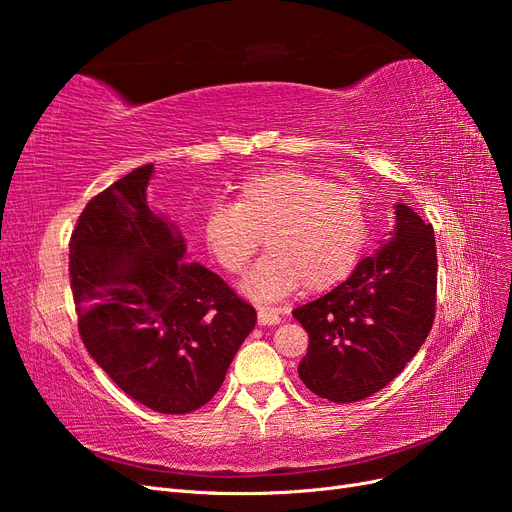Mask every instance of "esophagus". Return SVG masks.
<instances>
[{"mask_svg": "<svg viewBox=\"0 0 512 512\" xmlns=\"http://www.w3.org/2000/svg\"><path fill=\"white\" fill-rule=\"evenodd\" d=\"M282 320V314L277 307H258V324L267 327V324H277Z\"/></svg>", "mask_w": 512, "mask_h": 512, "instance_id": "esophagus-1", "label": "esophagus"}]
</instances>
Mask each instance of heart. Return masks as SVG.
<instances>
[{"instance_id":"1","label":"heart","mask_w":512,"mask_h":512,"mask_svg":"<svg viewBox=\"0 0 512 512\" xmlns=\"http://www.w3.org/2000/svg\"><path fill=\"white\" fill-rule=\"evenodd\" d=\"M203 237L230 275L245 271L267 237L269 254L245 275L243 290L275 301L303 284L320 292L344 282L365 250L369 215L359 190L286 166L247 177L235 203L209 207Z\"/></svg>"}]
</instances>
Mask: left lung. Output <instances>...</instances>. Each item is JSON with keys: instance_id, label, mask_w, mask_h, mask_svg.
Returning <instances> with one entry per match:
<instances>
[{"instance_id": "8db88e82", "label": "left lung", "mask_w": 512, "mask_h": 512, "mask_svg": "<svg viewBox=\"0 0 512 512\" xmlns=\"http://www.w3.org/2000/svg\"><path fill=\"white\" fill-rule=\"evenodd\" d=\"M433 226L399 203L393 239L346 282L292 312L309 346L299 376L309 391L352 404L384 389L418 352L436 318Z\"/></svg>"}]
</instances>
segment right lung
<instances>
[{
  "label": "right lung",
  "instance_id": "1",
  "mask_svg": "<svg viewBox=\"0 0 512 512\" xmlns=\"http://www.w3.org/2000/svg\"><path fill=\"white\" fill-rule=\"evenodd\" d=\"M153 164L85 205L70 237V286L87 352L119 389L160 414L220 391L256 309L220 275L185 262L173 224L147 207Z\"/></svg>",
  "mask_w": 512,
  "mask_h": 512
}]
</instances>
